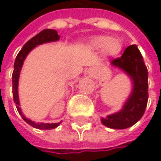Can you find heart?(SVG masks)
Here are the masks:
<instances>
[{"label": "heart", "mask_w": 161, "mask_h": 161, "mask_svg": "<svg viewBox=\"0 0 161 161\" xmlns=\"http://www.w3.org/2000/svg\"><path fill=\"white\" fill-rule=\"evenodd\" d=\"M89 44L92 48L101 50L106 56H116L123 48L122 42L110 36H94L89 40Z\"/></svg>", "instance_id": "heart-1"}]
</instances>
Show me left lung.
I'll return each mask as SVG.
<instances>
[{
  "mask_svg": "<svg viewBox=\"0 0 161 161\" xmlns=\"http://www.w3.org/2000/svg\"><path fill=\"white\" fill-rule=\"evenodd\" d=\"M132 80V91L121 111L102 118L101 123L110 128L124 129L135 125L144 115L148 102V69L136 45L126 47L122 57L111 62Z\"/></svg>",
  "mask_w": 161,
  "mask_h": 161,
  "instance_id": "left-lung-1",
  "label": "left lung"
}]
</instances>
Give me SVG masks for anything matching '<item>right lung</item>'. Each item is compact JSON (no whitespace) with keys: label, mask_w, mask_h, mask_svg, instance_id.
Segmentation results:
<instances>
[{"label":"right lung","mask_w":161,"mask_h":161,"mask_svg":"<svg viewBox=\"0 0 161 161\" xmlns=\"http://www.w3.org/2000/svg\"><path fill=\"white\" fill-rule=\"evenodd\" d=\"M60 39V36L58 35L57 31L51 30V29H46L43 30L39 34L35 36L33 38H31L29 41L25 43V45L23 48L20 50V52L18 53L17 57L15 59L14 63V70L12 73V95H13V100L16 104V108L19 112V114L22 116L23 120L29 124L30 125H32L33 127L38 128V129H52L57 127L61 123H56V124H44V123H35L33 121H31L27 119L26 117L23 115L19 103V97H18V81H19V75L20 71L22 69V65L24 63V60L26 59L27 55L32 51L36 46L40 45L42 43H46V42H51V41H57Z\"/></svg>","instance_id":"add662e5"}]
</instances>
